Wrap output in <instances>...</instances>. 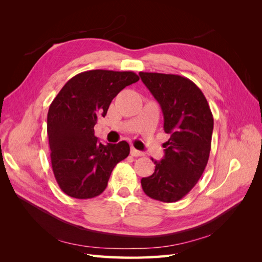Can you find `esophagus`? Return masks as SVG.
I'll use <instances>...</instances> for the list:
<instances>
[{
  "instance_id": "1",
  "label": "esophagus",
  "mask_w": 262,
  "mask_h": 262,
  "mask_svg": "<svg viewBox=\"0 0 262 262\" xmlns=\"http://www.w3.org/2000/svg\"><path fill=\"white\" fill-rule=\"evenodd\" d=\"M130 154H131L132 156H134V157H139V156H143V155H144L143 152H141V150H138V149H136L134 147H131Z\"/></svg>"
}]
</instances>
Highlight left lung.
Instances as JSON below:
<instances>
[{
	"label": "left lung",
	"mask_w": 262,
	"mask_h": 262,
	"mask_svg": "<svg viewBox=\"0 0 262 262\" xmlns=\"http://www.w3.org/2000/svg\"><path fill=\"white\" fill-rule=\"evenodd\" d=\"M139 74L161 105L164 130L169 134V140L163 144L164 157L154 161L152 175L141 179L142 189L154 200L176 202L195 186L208 164L213 116L203 93L189 78L163 73Z\"/></svg>",
	"instance_id": "obj_1"
}]
</instances>
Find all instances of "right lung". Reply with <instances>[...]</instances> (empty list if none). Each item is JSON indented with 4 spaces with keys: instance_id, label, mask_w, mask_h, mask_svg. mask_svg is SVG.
<instances>
[{
    "instance_id": "right-lung-1",
    "label": "right lung",
    "mask_w": 262,
    "mask_h": 262,
    "mask_svg": "<svg viewBox=\"0 0 262 262\" xmlns=\"http://www.w3.org/2000/svg\"><path fill=\"white\" fill-rule=\"evenodd\" d=\"M140 80L131 71H86L69 80L53 99L47 118L52 170L60 189L76 199H92L108 185L115 166L128 157L125 141L104 145L94 134L110 102Z\"/></svg>"
}]
</instances>
